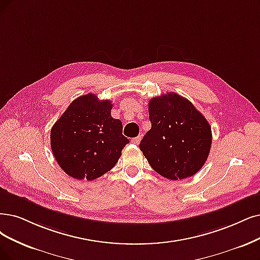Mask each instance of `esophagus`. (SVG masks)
I'll list each match as a JSON object with an SVG mask.
<instances>
[{
	"label": "esophagus",
	"mask_w": 260,
	"mask_h": 260,
	"mask_svg": "<svg viewBox=\"0 0 260 260\" xmlns=\"http://www.w3.org/2000/svg\"><path fill=\"white\" fill-rule=\"evenodd\" d=\"M140 140H141V137H135V138H133L132 139V142L134 143V145H139V143H140Z\"/></svg>",
	"instance_id": "obj_1"
}]
</instances>
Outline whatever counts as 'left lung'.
<instances>
[{
  "mask_svg": "<svg viewBox=\"0 0 260 260\" xmlns=\"http://www.w3.org/2000/svg\"><path fill=\"white\" fill-rule=\"evenodd\" d=\"M151 129L139 148L150 166L169 180L194 176L209 156L212 133L188 100L169 92L149 102Z\"/></svg>",
  "mask_w": 260,
  "mask_h": 260,
  "instance_id": "1",
  "label": "left lung"
}]
</instances>
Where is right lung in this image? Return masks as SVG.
Instances as JSON below:
<instances>
[{"mask_svg": "<svg viewBox=\"0 0 260 260\" xmlns=\"http://www.w3.org/2000/svg\"><path fill=\"white\" fill-rule=\"evenodd\" d=\"M110 101L89 93L76 99L51 128L50 143L57 164L72 178L92 181L117 164L129 140L111 117Z\"/></svg>", "mask_w": 260, "mask_h": 260, "instance_id": "right-lung-1", "label": "right lung"}]
</instances>
